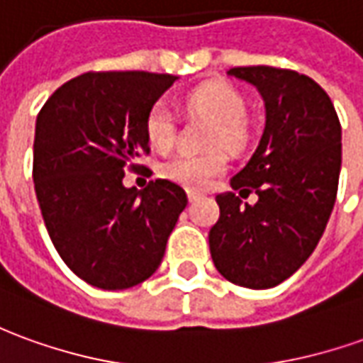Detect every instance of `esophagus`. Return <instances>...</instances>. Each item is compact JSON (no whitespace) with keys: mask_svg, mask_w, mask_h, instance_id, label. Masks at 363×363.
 <instances>
[{"mask_svg":"<svg viewBox=\"0 0 363 363\" xmlns=\"http://www.w3.org/2000/svg\"><path fill=\"white\" fill-rule=\"evenodd\" d=\"M199 199H200L199 192H192V190H189V202H196Z\"/></svg>","mask_w":363,"mask_h":363,"instance_id":"obj_1","label":"esophagus"}]
</instances>
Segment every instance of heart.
Returning a JSON list of instances; mask_svg holds the SVG:
<instances>
[{
	"label": "heart",
	"mask_w": 363,
	"mask_h": 363,
	"mask_svg": "<svg viewBox=\"0 0 363 363\" xmlns=\"http://www.w3.org/2000/svg\"><path fill=\"white\" fill-rule=\"evenodd\" d=\"M190 108L200 113H206L208 118L216 121V125L210 131L208 145L228 147L238 149L243 145L247 138L245 129V100L234 86L225 82H206L199 86L189 96ZM145 133L149 143L157 151H169L177 141V118L167 100H157L151 110L147 111ZM228 167V159L222 151H210L204 155H181L169 159L161 167V174L169 181L181 184L184 189L200 190L224 173Z\"/></svg>",
	"instance_id": "heart-1"
}]
</instances>
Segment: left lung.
Returning a JSON list of instances; mask_svg holds the SVG:
<instances>
[{"label": "left lung", "instance_id": "1", "mask_svg": "<svg viewBox=\"0 0 363 363\" xmlns=\"http://www.w3.org/2000/svg\"><path fill=\"white\" fill-rule=\"evenodd\" d=\"M228 74L257 88L265 102L259 145L218 194L220 218L208 242L216 269L240 287L271 289L305 263L323 238L338 192L342 128L328 94L313 78L273 67H238Z\"/></svg>", "mask_w": 363, "mask_h": 363}]
</instances>
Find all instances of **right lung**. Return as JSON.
<instances>
[{"mask_svg":"<svg viewBox=\"0 0 363 363\" xmlns=\"http://www.w3.org/2000/svg\"><path fill=\"white\" fill-rule=\"evenodd\" d=\"M177 76L86 72L40 108L33 181L58 255L80 279L106 291L135 287L161 265L186 192L157 179L125 189L149 153L145 118Z\"/></svg>","mask_w":363,"mask_h":363,"instance_id":"1","label":"right lung"}]
</instances>
